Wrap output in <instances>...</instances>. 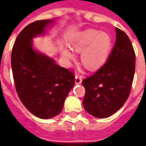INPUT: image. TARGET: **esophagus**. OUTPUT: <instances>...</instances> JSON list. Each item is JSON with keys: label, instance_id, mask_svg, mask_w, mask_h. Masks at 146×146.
I'll use <instances>...</instances> for the list:
<instances>
[{"label": "esophagus", "instance_id": "1", "mask_svg": "<svg viewBox=\"0 0 146 146\" xmlns=\"http://www.w3.org/2000/svg\"><path fill=\"white\" fill-rule=\"evenodd\" d=\"M82 77L81 75H78V74L75 75V83L76 84H80L82 82Z\"/></svg>", "mask_w": 146, "mask_h": 146}]
</instances>
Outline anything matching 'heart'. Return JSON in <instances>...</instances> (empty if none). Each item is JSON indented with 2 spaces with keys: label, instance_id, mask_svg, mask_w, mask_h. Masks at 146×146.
Instances as JSON below:
<instances>
[{
  "label": "heart",
  "instance_id": "heart-1",
  "mask_svg": "<svg viewBox=\"0 0 146 146\" xmlns=\"http://www.w3.org/2000/svg\"><path fill=\"white\" fill-rule=\"evenodd\" d=\"M72 49L82 53L81 60L87 68L93 70L100 67L109 56L111 39L107 33L90 29L80 33L71 44ZM61 54L68 59H73L74 54L68 49L63 48Z\"/></svg>",
  "mask_w": 146,
  "mask_h": 146
}]
</instances>
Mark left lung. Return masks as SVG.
Masks as SVG:
<instances>
[{"instance_id":"left-lung-1","label":"left lung","mask_w":146,"mask_h":146,"mask_svg":"<svg viewBox=\"0 0 146 146\" xmlns=\"http://www.w3.org/2000/svg\"><path fill=\"white\" fill-rule=\"evenodd\" d=\"M116 42L108 60L91 76L82 80L86 89L83 107L98 118L117 111L130 95L135 71V54L129 37L116 28Z\"/></svg>"}]
</instances>
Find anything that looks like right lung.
<instances>
[{
    "mask_svg": "<svg viewBox=\"0 0 146 146\" xmlns=\"http://www.w3.org/2000/svg\"><path fill=\"white\" fill-rule=\"evenodd\" d=\"M53 19L39 20L23 29L11 50V68L15 89L23 105L33 115L49 119L59 114L74 86V72L34 50L32 39L44 33Z\"/></svg>",
    "mask_w": 146,
    "mask_h": 146,
    "instance_id": "add662e5",
    "label": "right lung"
}]
</instances>
